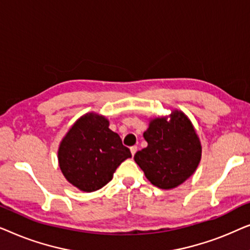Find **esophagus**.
Masks as SVG:
<instances>
[{"mask_svg":"<svg viewBox=\"0 0 250 250\" xmlns=\"http://www.w3.org/2000/svg\"><path fill=\"white\" fill-rule=\"evenodd\" d=\"M129 149H131V153H132L133 156H134L135 152L138 151V146H131V148H129Z\"/></svg>","mask_w":250,"mask_h":250,"instance_id":"esophagus-1","label":"esophagus"}]
</instances>
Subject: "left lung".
Masks as SVG:
<instances>
[{"instance_id": "left-lung-1", "label": "left lung", "mask_w": 250, "mask_h": 250, "mask_svg": "<svg viewBox=\"0 0 250 250\" xmlns=\"http://www.w3.org/2000/svg\"><path fill=\"white\" fill-rule=\"evenodd\" d=\"M148 146L134 160L146 179L160 189L179 187L194 173L201 159V145L192 123L180 110L153 118L143 133Z\"/></svg>"}]
</instances>
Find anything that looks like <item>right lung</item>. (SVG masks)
<instances>
[{"instance_id":"add662e5","label":"right lung","mask_w":250,"mask_h":250,"mask_svg":"<svg viewBox=\"0 0 250 250\" xmlns=\"http://www.w3.org/2000/svg\"><path fill=\"white\" fill-rule=\"evenodd\" d=\"M131 157L119 135L109 128L108 119L93 112L82 116L71 126L58 150L63 176L84 192L104 187L117 167Z\"/></svg>"}]
</instances>
